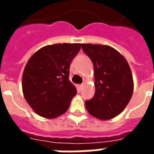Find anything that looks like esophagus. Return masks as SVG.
Wrapping results in <instances>:
<instances>
[{"instance_id": "esophagus-1", "label": "esophagus", "mask_w": 154, "mask_h": 154, "mask_svg": "<svg viewBox=\"0 0 154 154\" xmlns=\"http://www.w3.org/2000/svg\"><path fill=\"white\" fill-rule=\"evenodd\" d=\"M83 85L84 84H81V85H79V88H80V89H82V88L83 87Z\"/></svg>"}]
</instances>
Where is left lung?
Listing matches in <instances>:
<instances>
[{"mask_svg":"<svg viewBox=\"0 0 154 154\" xmlns=\"http://www.w3.org/2000/svg\"><path fill=\"white\" fill-rule=\"evenodd\" d=\"M93 63L95 95L86 101L90 115L100 120L113 119L125 110L134 91L130 67L114 48L103 44H82Z\"/></svg>","mask_w":154,"mask_h":154,"instance_id":"8db88e82","label":"left lung"}]
</instances>
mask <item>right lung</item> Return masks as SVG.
<instances>
[{
	"instance_id": "1",
	"label": "right lung",
	"mask_w": 154,
	"mask_h": 154,
	"mask_svg": "<svg viewBox=\"0 0 154 154\" xmlns=\"http://www.w3.org/2000/svg\"><path fill=\"white\" fill-rule=\"evenodd\" d=\"M81 44H55L36 51L25 65L22 91L35 113L54 119L69 108L77 89L69 81L70 63Z\"/></svg>"
}]
</instances>
